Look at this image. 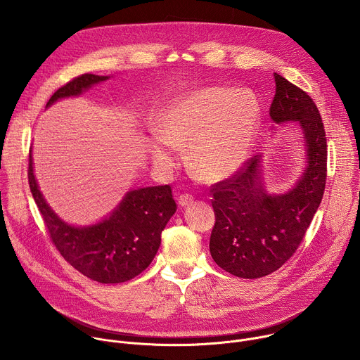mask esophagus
<instances>
[{
    "mask_svg": "<svg viewBox=\"0 0 360 360\" xmlns=\"http://www.w3.org/2000/svg\"><path fill=\"white\" fill-rule=\"evenodd\" d=\"M193 202V198H192V195H188V193H185V195H181L179 196V199H178V203L181 205L182 208H185V207H189V205Z\"/></svg>",
    "mask_w": 360,
    "mask_h": 360,
    "instance_id": "1",
    "label": "esophagus"
}]
</instances>
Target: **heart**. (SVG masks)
<instances>
[{"label": "heart", "instance_id": "heart-1", "mask_svg": "<svg viewBox=\"0 0 360 360\" xmlns=\"http://www.w3.org/2000/svg\"><path fill=\"white\" fill-rule=\"evenodd\" d=\"M259 127V105L246 92L207 86L178 96L161 114L160 138L150 157L162 171L178 160V146L189 145V164L207 182L235 175L249 158Z\"/></svg>", "mask_w": 360, "mask_h": 360}]
</instances>
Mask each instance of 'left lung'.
Instances as JSON below:
<instances>
[{"label": "left lung", "mask_w": 360, "mask_h": 360, "mask_svg": "<svg viewBox=\"0 0 360 360\" xmlns=\"http://www.w3.org/2000/svg\"><path fill=\"white\" fill-rule=\"evenodd\" d=\"M276 92L269 115L276 124L297 122L306 149V167L286 193L264 186L261 155L248 160L233 176L212 185L215 226L210 249L224 271L256 279L278 271L304 238L322 202L326 184V135L314 99L275 74Z\"/></svg>", "instance_id": "1"}]
</instances>
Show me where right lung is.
Returning <instances> with one entry per match:
<instances>
[{
  "mask_svg": "<svg viewBox=\"0 0 360 360\" xmlns=\"http://www.w3.org/2000/svg\"><path fill=\"white\" fill-rule=\"evenodd\" d=\"M108 77L84 74L57 89L46 107L61 98L77 96ZM28 182L49 238L63 258L84 276L99 283L127 282L145 271L161 245V233L176 211L169 185L127 192L110 217L95 225L64 222L44 199L34 176L30 152Z\"/></svg>",
  "mask_w": 360,
  "mask_h": 360,
  "instance_id": "1",
  "label": "right lung"
}]
</instances>
